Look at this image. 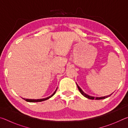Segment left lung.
Wrapping results in <instances>:
<instances>
[{
    "label": "left lung",
    "instance_id": "8db88e82",
    "mask_svg": "<svg viewBox=\"0 0 128 128\" xmlns=\"http://www.w3.org/2000/svg\"><path fill=\"white\" fill-rule=\"evenodd\" d=\"M77 87H78V90H79V91H80V92L81 93V94L82 95H84V96L85 97H86V98H88V99H92V100H93V99H95V100H99V99H106V98H108V97H109V96H111V95L113 94V93H112L111 94H110V95H107V96H102V97H96V98H95L94 96H90V95H88V94H86V93H85L83 91H82V90L81 89V88H80V86L77 85Z\"/></svg>",
    "mask_w": 128,
    "mask_h": 128
}]
</instances>
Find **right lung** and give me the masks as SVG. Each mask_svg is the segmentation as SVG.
<instances>
[{"instance_id":"obj_1","label":"right lung","mask_w":128,"mask_h":128,"mask_svg":"<svg viewBox=\"0 0 128 128\" xmlns=\"http://www.w3.org/2000/svg\"><path fill=\"white\" fill-rule=\"evenodd\" d=\"M57 88H56V90L51 95H50V96L47 97V98H43V99H25V98H22L23 99H24L25 100H26V102H42V101H44V100H47V99H50V98H51L52 96H53V95L55 94V92H56V90H57Z\"/></svg>"}]
</instances>
